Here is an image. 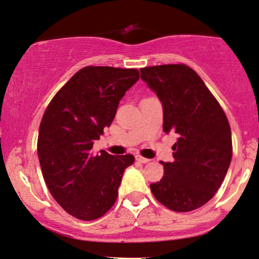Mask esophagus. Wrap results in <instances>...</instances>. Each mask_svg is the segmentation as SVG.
<instances>
[{"label":"esophagus","mask_w":259,"mask_h":259,"mask_svg":"<svg viewBox=\"0 0 259 259\" xmlns=\"http://www.w3.org/2000/svg\"><path fill=\"white\" fill-rule=\"evenodd\" d=\"M136 160H137V161H139V162H142V163H147V162L150 161L149 159L143 158V156H141V155H136Z\"/></svg>","instance_id":"34e87169"}]
</instances>
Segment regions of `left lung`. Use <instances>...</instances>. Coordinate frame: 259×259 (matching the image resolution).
Here are the masks:
<instances>
[{
    "label": "left lung",
    "instance_id": "8db88e82",
    "mask_svg": "<svg viewBox=\"0 0 259 259\" xmlns=\"http://www.w3.org/2000/svg\"><path fill=\"white\" fill-rule=\"evenodd\" d=\"M163 109V132L175 133L173 162H162L163 177L150 184L154 197L175 211L195 210L214 197L232 160L227 117L202 78L185 64L141 69Z\"/></svg>",
    "mask_w": 259,
    "mask_h": 259
}]
</instances>
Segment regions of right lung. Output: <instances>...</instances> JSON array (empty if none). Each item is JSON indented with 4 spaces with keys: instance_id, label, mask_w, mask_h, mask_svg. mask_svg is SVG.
Wrapping results in <instances>:
<instances>
[{
    "instance_id": "right-lung-1",
    "label": "right lung",
    "mask_w": 259,
    "mask_h": 259,
    "mask_svg": "<svg viewBox=\"0 0 259 259\" xmlns=\"http://www.w3.org/2000/svg\"><path fill=\"white\" fill-rule=\"evenodd\" d=\"M140 78L137 69L84 67L52 98L39 126L38 158L56 202L74 218L92 221L110 210L118 196L132 154L92 153L110 126L125 92Z\"/></svg>"
}]
</instances>
